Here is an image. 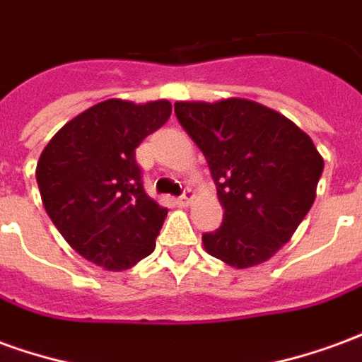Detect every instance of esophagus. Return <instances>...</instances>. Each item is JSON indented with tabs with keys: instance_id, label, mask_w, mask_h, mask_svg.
Segmentation results:
<instances>
[{
	"instance_id": "obj_1",
	"label": "esophagus",
	"mask_w": 362,
	"mask_h": 362,
	"mask_svg": "<svg viewBox=\"0 0 362 362\" xmlns=\"http://www.w3.org/2000/svg\"><path fill=\"white\" fill-rule=\"evenodd\" d=\"M192 199H194V194H192V189H188V192H186L184 196H180L178 199H176V204L182 205V207H186V205L192 204Z\"/></svg>"
}]
</instances>
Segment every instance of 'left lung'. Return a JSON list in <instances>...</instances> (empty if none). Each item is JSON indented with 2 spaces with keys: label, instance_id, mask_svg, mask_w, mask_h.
I'll use <instances>...</instances> for the list:
<instances>
[{
  "label": "left lung",
  "instance_id": "1",
  "mask_svg": "<svg viewBox=\"0 0 362 362\" xmlns=\"http://www.w3.org/2000/svg\"><path fill=\"white\" fill-rule=\"evenodd\" d=\"M211 170L223 225L205 233L207 254L227 266H258L291 240L310 211L324 158L295 122L246 98L174 104Z\"/></svg>",
  "mask_w": 362,
  "mask_h": 362
}]
</instances>
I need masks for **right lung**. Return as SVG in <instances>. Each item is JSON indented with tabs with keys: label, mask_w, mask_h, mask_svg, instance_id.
Instances as JSON below:
<instances>
[{
	"label": "right lung",
	"mask_w": 362,
	"mask_h": 362,
	"mask_svg": "<svg viewBox=\"0 0 362 362\" xmlns=\"http://www.w3.org/2000/svg\"><path fill=\"white\" fill-rule=\"evenodd\" d=\"M170 112L168 100L108 98L69 119L38 158L36 182L52 223L79 256L108 272L155 250L168 209L145 194L135 149Z\"/></svg>",
	"instance_id": "obj_1"
}]
</instances>
